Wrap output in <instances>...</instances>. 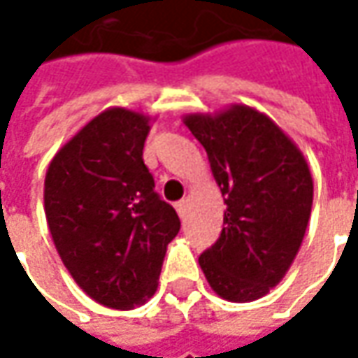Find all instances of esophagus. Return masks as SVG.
<instances>
[{
    "label": "esophagus",
    "mask_w": 358,
    "mask_h": 358,
    "mask_svg": "<svg viewBox=\"0 0 358 358\" xmlns=\"http://www.w3.org/2000/svg\"><path fill=\"white\" fill-rule=\"evenodd\" d=\"M175 209H177V213H179V217L183 219L187 213V199H181L175 203Z\"/></svg>",
    "instance_id": "esophagus-1"
}]
</instances>
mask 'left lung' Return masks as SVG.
I'll return each mask as SVG.
<instances>
[{
    "instance_id": "8db88e82",
    "label": "left lung",
    "mask_w": 358,
    "mask_h": 358,
    "mask_svg": "<svg viewBox=\"0 0 358 358\" xmlns=\"http://www.w3.org/2000/svg\"><path fill=\"white\" fill-rule=\"evenodd\" d=\"M185 125L211 163L227 211L219 239L199 257L215 293L227 301L267 295L289 271L313 205V177L296 145L267 115L235 105Z\"/></svg>"
}]
</instances>
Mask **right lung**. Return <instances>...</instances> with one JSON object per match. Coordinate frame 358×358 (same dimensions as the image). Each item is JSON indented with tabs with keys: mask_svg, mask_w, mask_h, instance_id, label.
<instances>
[{
	"mask_svg": "<svg viewBox=\"0 0 358 358\" xmlns=\"http://www.w3.org/2000/svg\"><path fill=\"white\" fill-rule=\"evenodd\" d=\"M149 119L107 109L59 149L45 175V217L63 265L87 295L133 309L157 291L181 229L143 161Z\"/></svg>",
	"mask_w": 358,
	"mask_h": 358,
	"instance_id": "right-lung-1",
	"label": "right lung"
}]
</instances>
